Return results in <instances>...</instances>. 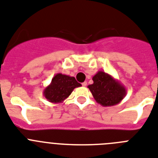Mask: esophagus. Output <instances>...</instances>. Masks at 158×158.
Here are the masks:
<instances>
[{
	"mask_svg": "<svg viewBox=\"0 0 158 158\" xmlns=\"http://www.w3.org/2000/svg\"><path fill=\"white\" fill-rule=\"evenodd\" d=\"M82 86H83V87H86V86H87V82H83V83H82Z\"/></svg>",
	"mask_w": 158,
	"mask_h": 158,
	"instance_id": "esophagus-1",
	"label": "esophagus"
}]
</instances>
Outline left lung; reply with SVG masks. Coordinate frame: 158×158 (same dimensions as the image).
I'll return each mask as SVG.
<instances>
[{
	"label": "left lung",
	"mask_w": 158,
	"mask_h": 158,
	"mask_svg": "<svg viewBox=\"0 0 158 158\" xmlns=\"http://www.w3.org/2000/svg\"><path fill=\"white\" fill-rule=\"evenodd\" d=\"M92 80L93 83L87 87L95 101L104 107L116 105L126 95L125 87L118 79L104 71H98L92 77Z\"/></svg>",
	"instance_id": "1"
}]
</instances>
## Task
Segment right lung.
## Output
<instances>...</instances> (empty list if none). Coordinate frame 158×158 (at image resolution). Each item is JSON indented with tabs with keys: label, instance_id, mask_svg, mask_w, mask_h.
<instances>
[{
	"label": "right lung",
	"instance_id": "1",
	"mask_svg": "<svg viewBox=\"0 0 158 158\" xmlns=\"http://www.w3.org/2000/svg\"><path fill=\"white\" fill-rule=\"evenodd\" d=\"M82 86L75 77L58 73L53 77L51 83L43 91V95L53 104H61L71 95L75 87Z\"/></svg>",
	"mask_w": 158,
	"mask_h": 158
}]
</instances>
